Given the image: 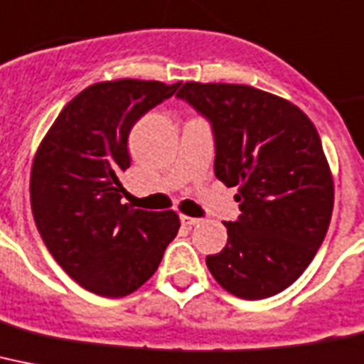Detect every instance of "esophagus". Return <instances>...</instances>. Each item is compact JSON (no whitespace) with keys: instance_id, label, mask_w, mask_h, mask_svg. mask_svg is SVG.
Listing matches in <instances>:
<instances>
[{"instance_id":"obj_1","label":"esophagus","mask_w":364,"mask_h":364,"mask_svg":"<svg viewBox=\"0 0 364 364\" xmlns=\"http://www.w3.org/2000/svg\"><path fill=\"white\" fill-rule=\"evenodd\" d=\"M181 223L185 224V226H196L198 223H200V218H194V217H187V215H181Z\"/></svg>"}]
</instances>
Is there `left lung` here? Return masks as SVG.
Wrapping results in <instances>:
<instances>
[{"instance_id":"1","label":"left lung","mask_w":364,"mask_h":364,"mask_svg":"<svg viewBox=\"0 0 364 364\" xmlns=\"http://www.w3.org/2000/svg\"><path fill=\"white\" fill-rule=\"evenodd\" d=\"M177 97L211 123L215 176L237 187L228 243L205 258L226 291L265 299L294 284L326 239L335 203L320 134L286 99L241 84L187 82Z\"/></svg>"}]
</instances>
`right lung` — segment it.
<instances>
[{
	"instance_id": "add662e5",
	"label": "right lung",
	"mask_w": 364,
	"mask_h": 364,
	"mask_svg": "<svg viewBox=\"0 0 364 364\" xmlns=\"http://www.w3.org/2000/svg\"><path fill=\"white\" fill-rule=\"evenodd\" d=\"M179 85L132 78L90 85L38 146L29 181L35 224L65 273L93 294L136 291L181 226L173 211L129 208L119 181L131 166V129Z\"/></svg>"
}]
</instances>
